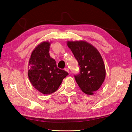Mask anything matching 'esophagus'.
I'll list each match as a JSON object with an SVG mask.
<instances>
[{
  "label": "esophagus",
  "instance_id": "1",
  "mask_svg": "<svg viewBox=\"0 0 132 132\" xmlns=\"http://www.w3.org/2000/svg\"><path fill=\"white\" fill-rule=\"evenodd\" d=\"M65 70L66 71V72H67L68 73H70V71H69V69H68V68H65Z\"/></svg>",
  "mask_w": 132,
  "mask_h": 132
}]
</instances>
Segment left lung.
Returning a JSON list of instances; mask_svg holds the SVG:
<instances>
[{"instance_id": "1", "label": "left lung", "mask_w": 132, "mask_h": 132, "mask_svg": "<svg viewBox=\"0 0 132 132\" xmlns=\"http://www.w3.org/2000/svg\"><path fill=\"white\" fill-rule=\"evenodd\" d=\"M67 45L78 62L80 73L75 75L80 90L93 95L101 86L106 70L103 59L94 46L84 40L67 41Z\"/></svg>"}]
</instances>
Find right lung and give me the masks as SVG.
<instances>
[{
	"mask_svg": "<svg viewBox=\"0 0 132 132\" xmlns=\"http://www.w3.org/2000/svg\"><path fill=\"white\" fill-rule=\"evenodd\" d=\"M51 42H43L32 52L29 60L28 76L37 90L43 94H52L61 85L69 73L57 67L54 59L50 56Z\"/></svg>",
	"mask_w": 132,
	"mask_h": 132,
	"instance_id": "right-lung-1",
	"label": "right lung"
}]
</instances>
